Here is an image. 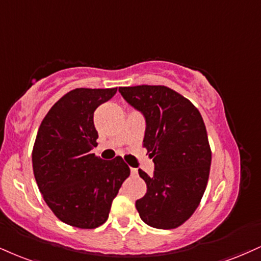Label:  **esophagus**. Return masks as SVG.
<instances>
[{
  "instance_id": "1",
  "label": "esophagus",
  "mask_w": 261,
  "mask_h": 261,
  "mask_svg": "<svg viewBox=\"0 0 261 261\" xmlns=\"http://www.w3.org/2000/svg\"><path fill=\"white\" fill-rule=\"evenodd\" d=\"M130 171H131V176H137V174H139L137 169H135V168H131Z\"/></svg>"
}]
</instances>
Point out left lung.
Instances as JSON below:
<instances>
[{"label":"left lung","instance_id":"8db88e82","mask_svg":"<svg viewBox=\"0 0 261 261\" xmlns=\"http://www.w3.org/2000/svg\"><path fill=\"white\" fill-rule=\"evenodd\" d=\"M146 119L143 147L154 163L153 176L139 170L147 193L136 200L143 222L161 230L181 226L198 208L209 178L212 150L198 109L166 86L119 87Z\"/></svg>","mask_w":261,"mask_h":261}]
</instances>
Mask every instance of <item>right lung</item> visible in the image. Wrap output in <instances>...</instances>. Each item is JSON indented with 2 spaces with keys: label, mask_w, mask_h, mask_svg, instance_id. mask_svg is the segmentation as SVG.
Returning <instances> with one entry per match:
<instances>
[{
  "label": "right lung",
  "mask_w": 261,
  "mask_h": 261,
  "mask_svg": "<svg viewBox=\"0 0 261 261\" xmlns=\"http://www.w3.org/2000/svg\"><path fill=\"white\" fill-rule=\"evenodd\" d=\"M117 90H71L53 105L37 131L33 148L36 184L53 214L74 227L105 224L130 175L121 156L103 161L91 153L98 139L93 113Z\"/></svg>",
  "instance_id": "1"
}]
</instances>
